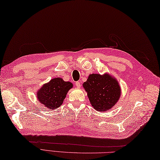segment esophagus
I'll list each match as a JSON object with an SVG mask.
<instances>
[{"instance_id":"34e87169","label":"esophagus","mask_w":160,"mask_h":160,"mask_svg":"<svg viewBox=\"0 0 160 160\" xmlns=\"http://www.w3.org/2000/svg\"><path fill=\"white\" fill-rule=\"evenodd\" d=\"M76 86L77 87H78V88L80 87V82H78H78H76Z\"/></svg>"}]
</instances>
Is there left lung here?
<instances>
[{
    "label": "left lung",
    "mask_w": 160,
    "mask_h": 160,
    "mask_svg": "<svg viewBox=\"0 0 160 160\" xmlns=\"http://www.w3.org/2000/svg\"><path fill=\"white\" fill-rule=\"evenodd\" d=\"M83 87L91 106L98 111H106L113 108L121 96L118 80L108 73L89 75L83 83Z\"/></svg>",
    "instance_id": "1"
}]
</instances>
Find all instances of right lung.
I'll return each instance as SVG.
<instances>
[{
  "label": "right lung",
  "mask_w": 160,
  "mask_h": 160,
  "mask_svg": "<svg viewBox=\"0 0 160 160\" xmlns=\"http://www.w3.org/2000/svg\"><path fill=\"white\" fill-rule=\"evenodd\" d=\"M72 87L73 84L70 82H65L61 78H53L38 91L37 98L45 107L54 110L61 106Z\"/></svg>",
  "instance_id": "obj_1"
}]
</instances>
